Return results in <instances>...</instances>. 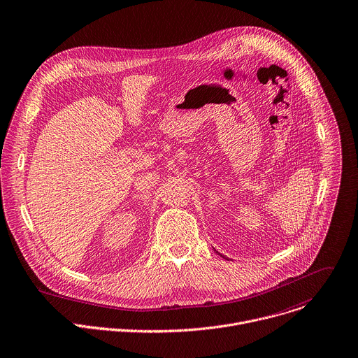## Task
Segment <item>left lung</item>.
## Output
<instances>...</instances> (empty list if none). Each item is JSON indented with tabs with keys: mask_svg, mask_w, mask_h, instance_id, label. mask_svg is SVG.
<instances>
[{
	"mask_svg": "<svg viewBox=\"0 0 358 358\" xmlns=\"http://www.w3.org/2000/svg\"><path fill=\"white\" fill-rule=\"evenodd\" d=\"M212 249H213V250H215V248H212ZM215 252H216V253H217V255H219V256H220V257H223V259H226V257H224V256H223V255H222V253H219V252H217V250H215Z\"/></svg>",
	"mask_w": 358,
	"mask_h": 358,
	"instance_id": "8db88e82",
	"label": "left lung"
}]
</instances>
